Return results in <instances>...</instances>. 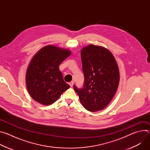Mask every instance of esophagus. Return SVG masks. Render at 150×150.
Returning a JSON list of instances; mask_svg holds the SVG:
<instances>
[{
  "instance_id": "obj_1",
  "label": "esophagus",
  "mask_w": 150,
  "mask_h": 150,
  "mask_svg": "<svg viewBox=\"0 0 150 150\" xmlns=\"http://www.w3.org/2000/svg\"><path fill=\"white\" fill-rule=\"evenodd\" d=\"M69 85H70V86H71V87H73V85H74V81L70 82L69 83Z\"/></svg>"
}]
</instances>
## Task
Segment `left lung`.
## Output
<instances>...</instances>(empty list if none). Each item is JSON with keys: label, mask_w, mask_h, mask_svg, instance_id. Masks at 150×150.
I'll use <instances>...</instances> for the list:
<instances>
[{"label": "left lung", "mask_w": 150, "mask_h": 150, "mask_svg": "<svg viewBox=\"0 0 150 150\" xmlns=\"http://www.w3.org/2000/svg\"><path fill=\"white\" fill-rule=\"evenodd\" d=\"M84 85H74L83 108L92 112L104 109L110 103L119 86V67L113 54L106 48L90 45L81 49Z\"/></svg>", "instance_id": "1"}]
</instances>
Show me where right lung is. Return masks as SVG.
<instances>
[{"label":"right lung","mask_w":150,"mask_h":150,"mask_svg":"<svg viewBox=\"0 0 150 150\" xmlns=\"http://www.w3.org/2000/svg\"><path fill=\"white\" fill-rule=\"evenodd\" d=\"M71 53L68 49L48 45L34 54L27 68L25 81L28 91L35 101L51 105L70 88L63 81L59 67Z\"/></svg>","instance_id":"obj_1"}]
</instances>
